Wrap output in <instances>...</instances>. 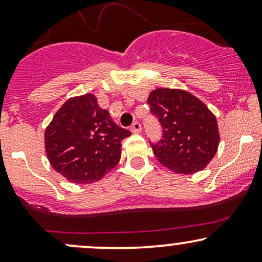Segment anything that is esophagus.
Listing matches in <instances>:
<instances>
[{
    "label": "esophagus",
    "mask_w": 262,
    "mask_h": 262,
    "mask_svg": "<svg viewBox=\"0 0 262 262\" xmlns=\"http://www.w3.org/2000/svg\"><path fill=\"white\" fill-rule=\"evenodd\" d=\"M130 132H132V133H134V134L140 133V132H141L140 123L139 122H134L133 125H132V127H130Z\"/></svg>",
    "instance_id": "esophagus-1"
}]
</instances>
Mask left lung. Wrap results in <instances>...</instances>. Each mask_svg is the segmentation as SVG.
<instances>
[{
	"instance_id": "obj_1",
	"label": "left lung",
	"mask_w": 262,
	"mask_h": 262,
	"mask_svg": "<svg viewBox=\"0 0 262 262\" xmlns=\"http://www.w3.org/2000/svg\"><path fill=\"white\" fill-rule=\"evenodd\" d=\"M148 103L164 130L162 139L151 144L160 164L185 175L206 169L221 140L212 111L186 90L169 87L152 90Z\"/></svg>"
}]
</instances>
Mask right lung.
<instances>
[{
    "label": "right lung",
    "mask_w": 262,
    "mask_h": 262,
    "mask_svg": "<svg viewBox=\"0 0 262 262\" xmlns=\"http://www.w3.org/2000/svg\"><path fill=\"white\" fill-rule=\"evenodd\" d=\"M132 133L114 123L93 93L69 98L45 128L47 158L56 172L76 185L97 182L117 166L122 140Z\"/></svg>",
    "instance_id": "right-lung-1"
}]
</instances>
